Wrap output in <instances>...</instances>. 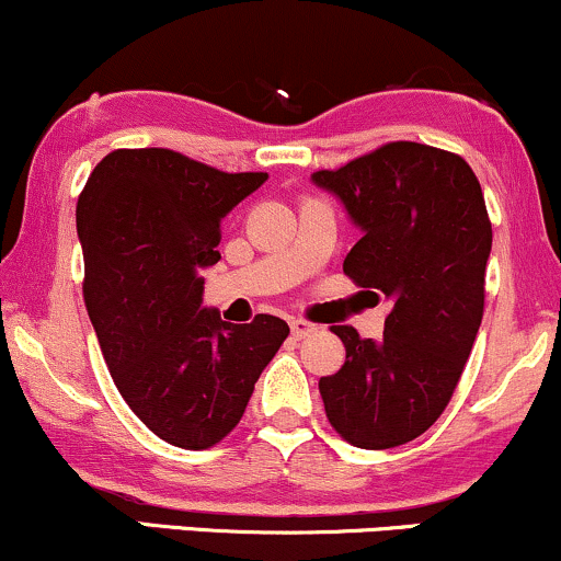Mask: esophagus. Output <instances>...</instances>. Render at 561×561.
<instances>
[{
  "label": "esophagus",
  "mask_w": 561,
  "mask_h": 561,
  "mask_svg": "<svg viewBox=\"0 0 561 561\" xmlns=\"http://www.w3.org/2000/svg\"><path fill=\"white\" fill-rule=\"evenodd\" d=\"M289 332H293L295 340H306V337H311L313 332H317V327H313L311 321L293 319V321H289Z\"/></svg>",
  "instance_id": "1"
}]
</instances>
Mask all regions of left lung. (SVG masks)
<instances>
[{
    "instance_id": "left-lung-1",
    "label": "left lung",
    "mask_w": 561,
    "mask_h": 561,
    "mask_svg": "<svg viewBox=\"0 0 561 561\" xmlns=\"http://www.w3.org/2000/svg\"><path fill=\"white\" fill-rule=\"evenodd\" d=\"M313 182L364 231L345 276L392 302L377 343L332 327L345 364L319 379L327 420L356 448L403 446L446 411L478 337L493 242L485 197L465 158L420 141H388Z\"/></svg>"
}]
</instances>
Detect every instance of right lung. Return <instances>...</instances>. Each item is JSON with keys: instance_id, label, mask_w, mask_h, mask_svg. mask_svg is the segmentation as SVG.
Wrapping results in <instances>:
<instances>
[{"instance_id": "1", "label": "right lung", "mask_w": 561, "mask_h": 561, "mask_svg": "<svg viewBox=\"0 0 561 561\" xmlns=\"http://www.w3.org/2000/svg\"><path fill=\"white\" fill-rule=\"evenodd\" d=\"M266 179L141 147L107 152L79 195L83 302L102 356L128 409L171 446L221 443L289 334L268 313L227 324L199 311L221 218Z\"/></svg>"}]
</instances>
